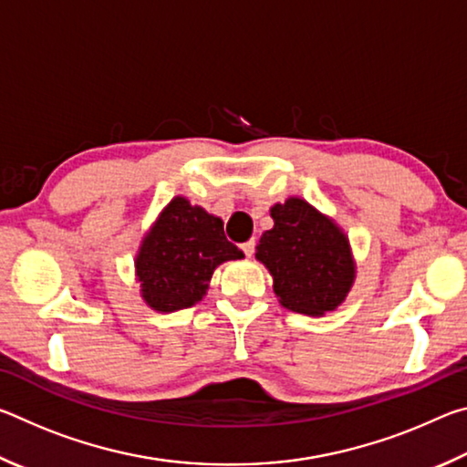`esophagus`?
<instances>
[{"label": "esophagus", "instance_id": "esophagus-1", "mask_svg": "<svg viewBox=\"0 0 467 467\" xmlns=\"http://www.w3.org/2000/svg\"><path fill=\"white\" fill-rule=\"evenodd\" d=\"M241 249H243L244 255L251 257V255H253V251H255V239H249L247 243H243V244H241Z\"/></svg>", "mask_w": 467, "mask_h": 467}]
</instances>
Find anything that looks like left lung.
<instances>
[{
	"instance_id": "1",
	"label": "left lung",
	"mask_w": 467,
	"mask_h": 467,
	"mask_svg": "<svg viewBox=\"0 0 467 467\" xmlns=\"http://www.w3.org/2000/svg\"><path fill=\"white\" fill-rule=\"evenodd\" d=\"M272 218L274 228L262 234L255 257L274 275L275 296L295 313L334 311L354 280L344 233L298 197L275 203Z\"/></svg>"
}]
</instances>
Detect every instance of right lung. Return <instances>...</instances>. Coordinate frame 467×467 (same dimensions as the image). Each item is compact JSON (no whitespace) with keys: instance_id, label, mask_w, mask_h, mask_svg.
Segmentation results:
<instances>
[{"instance_id":"1","label":"right lung","mask_w":467,"mask_h":467,"mask_svg":"<svg viewBox=\"0 0 467 467\" xmlns=\"http://www.w3.org/2000/svg\"><path fill=\"white\" fill-rule=\"evenodd\" d=\"M241 257L224 236L223 220L175 197L140 247L141 296L154 311L187 309L202 300L216 265Z\"/></svg>"}]
</instances>
